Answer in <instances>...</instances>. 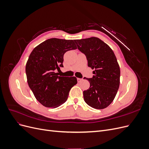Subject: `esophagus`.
I'll return each mask as SVG.
<instances>
[{
  "label": "esophagus",
  "mask_w": 149,
  "mask_h": 149,
  "mask_svg": "<svg viewBox=\"0 0 149 149\" xmlns=\"http://www.w3.org/2000/svg\"><path fill=\"white\" fill-rule=\"evenodd\" d=\"M82 80H83V79H82V78H77V81H78V83H80L81 81Z\"/></svg>",
  "instance_id": "34e87169"
}]
</instances>
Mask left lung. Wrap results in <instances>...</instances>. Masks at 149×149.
<instances>
[{
    "mask_svg": "<svg viewBox=\"0 0 149 149\" xmlns=\"http://www.w3.org/2000/svg\"><path fill=\"white\" fill-rule=\"evenodd\" d=\"M79 50L84 53L88 66L94 71L86 79L90 83L83 91L84 100L94 109H104L113 101L119 87L120 68L112 49L96 37L74 40Z\"/></svg>",
    "mask_w": 149,
    "mask_h": 149,
    "instance_id": "8db88e82",
    "label": "left lung"
}]
</instances>
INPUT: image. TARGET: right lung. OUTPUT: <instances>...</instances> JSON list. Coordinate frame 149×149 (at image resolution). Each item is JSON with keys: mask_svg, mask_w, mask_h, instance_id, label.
Wrapping results in <instances>:
<instances>
[{"mask_svg": "<svg viewBox=\"0 0 149 149\" xmlns=\"http://www.w3.org/2000/svg\"><path fill=\"white\" fill-rule=\"evenodd\" d=\"M76 48L73 40L53 38L38 45L30 53L25 67L27 82L43 106H60L66 101L71 88L77 84L74 76H59L55 73L63 66L64 54Z\"/></svg>", "mask_w": 149, "mask_h": 149, "instance_id": "1", "label": "right lung"}]
</instances>
